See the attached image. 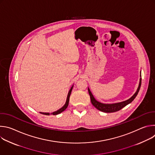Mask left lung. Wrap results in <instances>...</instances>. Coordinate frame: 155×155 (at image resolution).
Wrapping results in <instances>:
<instances>
[{"mask_svg": "<svg viewBox=\"0 0 155 155\" xmlns=\"http://www.w3.org/2000/svg\"><path fill=\"white\" fill-rule=\"evenodd\" d=\"M140 77H141V71H140ZM141 81H142V78H140L139 84V86L137 87V90L136 92L134 94L133 96L130 97L129 99H128L126 101L120 102H117V103H114V104H104V103L97 101L94 98V96L93 95L92 93L91 92V91L90 90V88L87 87L88 93H89V94L90 96L91 102L92 104L93 105V106H94L97 110H100V111H101V112H105V113H112V112H117V111H118V110H120L121 108H123V107H124L126 105H127L129 104H130V102H132V101H133V100L136 98V97L137 96V95L140 90V86H141Z\"/></svg>", "mask_w": 155, "mask_h": 155, "instance_id": "1", "label": "left lung"}]
</instances>
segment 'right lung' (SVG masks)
<instances>
[{
	"label": "right lung",
	"instance_id": "right-lung-1",
	"mask_svg": "<svg viewBox=\"0 0 155 155\" xmlns=\"http://www.w3.org/2000/svg\"><path fill=\"white\" fill-rule=\"evenodd\" d=\"M73 86H74V84L72 86L71 88L69 91V93H68V96H67V99H66V101H65V104H64L61 108H59V110H58L57 111L53 112H52V113H51V114H50V113H47V112H40V113L41 114H43V115H50V114H51V115H58V114H61V113L63 111H64V110H65L66 108H67L68 107L69 102V97H70V96H71L72 90Z\"/></svg>",
	"mask_w": 155,
	"mask_h": 155
}]
</instances>
